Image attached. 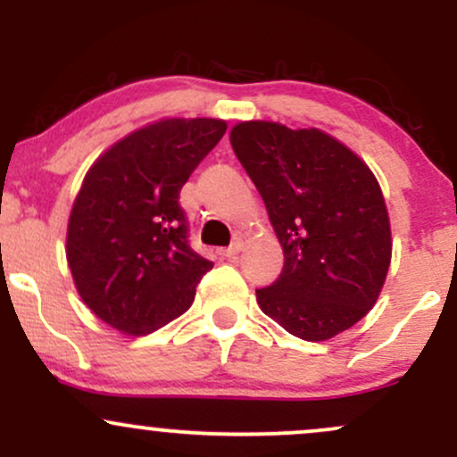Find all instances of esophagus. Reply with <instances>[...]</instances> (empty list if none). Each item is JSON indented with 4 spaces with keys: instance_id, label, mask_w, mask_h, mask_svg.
Segmentation results:
<instances>
[{
    "instance_id": "1",
    "label": "esophagus",
    "mask_w": 457,
    "mask_h": 457,
    "mask_svg": "<svg viewBox=\"0 0 457 457\" xmlns=\"http://www.w3.org/2000/svg\"><path fill=\"white\" fill-rule=\"evenodd\" d=\"M240 251H243V240L236 238L234 243L228 246V249H221V255H225V258H236V255H238Z\"/></svg>"
}]
</instances>
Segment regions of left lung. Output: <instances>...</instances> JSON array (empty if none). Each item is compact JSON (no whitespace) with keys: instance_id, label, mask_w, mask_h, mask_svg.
<instances>
[{"instance_id":"left-lung-1","label":"left lung","mask_w":457,"mask_h":457,"mask_svg":"<svg viewBox=\"0 0 457 457\" xmlns=\"http://www.w3.org/2000/svg\"><path fill=\"white\" fill-rule=\"evenodd\" d=\"M283 246V270L255 290L266 316L305 342L350 328L378 301L391 264L380 185L353 150L318 129L236 124L229 133Z\"/></svg>"}]
</instances>
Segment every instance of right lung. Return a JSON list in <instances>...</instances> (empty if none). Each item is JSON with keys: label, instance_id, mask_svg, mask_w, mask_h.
<instances>
[{"label": "right lung", "instance_id": "right-lung-1", "mask_svg": "<svg viewBox=\"0 0 457 457\" xmlns=\"http://www.w3.org/2000/svg\"><path fill=\"white\" fill-rule=\"evenodd\" d=\"M228 124L170 118L120 139L90 167L68 219L79 296L109 327L145 335L182 316L212 269L188 245L180 188Z\"/></svg>", "mask_w": 457, "mask_h": 457}]
</instances>
